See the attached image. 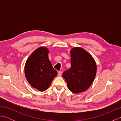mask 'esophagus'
I'll use <instances>...</instances> for the list:
<instances>
[{
  "instance_id": "obj_1",
  "label": "esophagus",
  "mask_w": 121,
  "mask_h": 121,
  "mask_svg": "<svg viewBox=\"0 0 121 121\" xmlns=\"http://www.w3.org/2000/svg\"><path fill=\"white\" fill-rule=\"evenodd\" d=\"M62 72L61 71H59L58 73V76H61V75H62Z\"/></svg>"
}]
</instances>
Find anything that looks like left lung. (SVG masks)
Instances as JSON below:
<instances>
[{
  "mask_svg": "<svg viewBox=\"0 0 121 121\" xmlns=\"http://www.w3.org/2000/svg\"><path fill=\"white\" fill-rule=\"evenodd\" d=\"M97 66L94 58L81 47L71 51V68L62 73L70 91L75 94L85 91L94 81Z\"/></svg>",
  "mask_w": 121,
  "mask_h": 121,
  "instance_id": "1",
  "label": "left lung"
}]
</instances>
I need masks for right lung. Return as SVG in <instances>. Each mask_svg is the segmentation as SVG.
I'll return each mask as SVG.
<instances>
[{
	"instance_id": "right-lung-1",
	"label": "right lung",
	"mask_w": 121,
	"mask_h": 121,
	"mask_svg": "<svg viewBox=\"0 0 121 121\" xmlns=\"http://www.w3.org/2000/svg\"><path fill=\"white\" fill-rule=\"evenodd\" d=\"M49 50L45 47H39L33 52L25 65V75L33 88L43 91L50 85L57 75L48 58Z\"/></svg>"
}]
</instances>
